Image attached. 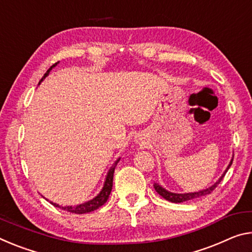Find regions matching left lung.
Instances as JSON below:
<instances>
[{
	"instance_id": "8db88e82",
	"label": "left lung",
	"mask_w": 252,
	"mask_h": 252,
	"mask_svg": "<svg viewBox=\"0 0 252 252\" xmlns=\"http://www.w3.org/2000/svg\"><path fill=\"white\" fill-rule=\"evenodd\" d=\"M232 161H233V159H232V160H231L230 165L227 166V168H226V170H225V173L222 175L221 178H220L219 181H218L217 183H215L213 186H211V187H209V189H204V190H199V191H196V193L175 194V193H170V191L166 190L165 189H162V187H161L160 185H158V184H155L154 187H155L156 191H157V193H158L159 195H161V196H162L163 198H166L167 201L173 202V203H182V202H185V201H189V199H193V198H197V197H199V196H204V195L211 194V193H212V191L215 189V187H217V186L219 185L220 182L222 181V178L224 177V175L226 174L227 169H229V168H230V166L232 165Z\"/></svg>"
}]
</instances>
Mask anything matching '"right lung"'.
<instances>
[{"label": "right lung", "instance_id": "obj_1", "mask_svg": "<svg viewBox=\"0 0 252 252\" xmlns=\"http://www.w3.org/2000/svg\"><path fill=\"white\" fill-rule=\"evenodd\" d=\"M58 63H55L53 66L50 67L49 69H48L46 71V74L43 75V77L41 78H46L47 75L50 73V70L53 69V67H55L56 65H57ZM40 84V83H39ZM120 160V159H118V161ZM117 161V162H118ZM117 162H115V165L112 167V168L110 169L109 173H107V176H106V179H105V184H104V187H103V189L101 190V193H99L96 197L91 199V201L84 203V204H81V205H77V206H63L61 207L58 204H55V203H51V204L55 205L56 207H61V209H63L66 210L67 212H70V213H76V214H83V213H89V212H92V211H95L97 210L98 207H101L104 203L107 201V198H109V195L111 193L112 190V186H113V174H114V168L115 166H117Z\"/></svg>", "mask_w": 252, "mask_h": 252}]
</instances>
